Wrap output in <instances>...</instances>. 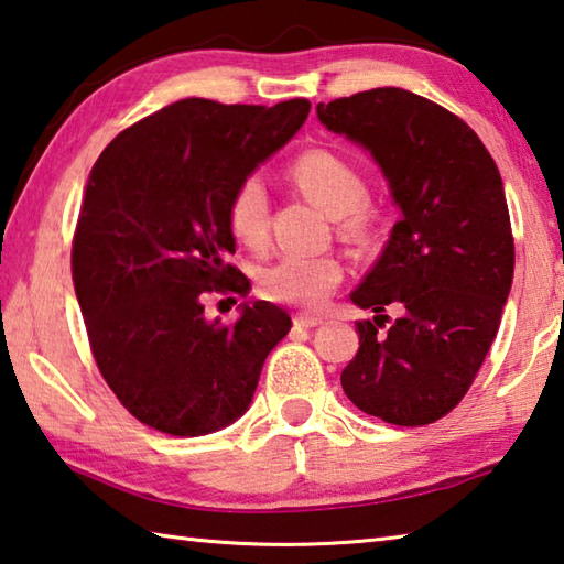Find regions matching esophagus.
<instances>
[{
	"instance_id": "1",
	"label": "esophagus",
	"mask_w": 564,
	"mask_h": 564,
	"mask_svg": "<svg viewBox=\"0 0 564 564\" xmlns=\"http://www.w3.org/2000/svg\"><path fill=\"white\" fill-rule=\"evenodd\" d=\"M322 324V317H314V314H294V327L300 329H312Z\"/></svg>"
}]
</instances>
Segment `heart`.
<instances>
[{
  "label": "heart",
  "instance_id": "b5f03b06",
  "mask_svg": "<svg viewBox=\"0 0 564 564\" xmlns=\"http://www.w3.org/2000/svg\"><path fill=\"white\" fill-rule=\"evenodd\" d=\"M292 185L334 217L337 232L354 247H369L379 237L381 213L367 197V177L347 158L312 148L288 167ZM227 227L237 242L262 252L270 242V197L260 177H245L227 203ZM344 264L334 254H282L260 270L267 300L294 307H319L339 288Z\"/></svg>",
  "mask_w": 564,
  "mask_h": 564
}]
</instances>
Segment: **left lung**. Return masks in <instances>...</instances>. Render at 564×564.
<instances>
[{
	"label": "left lung",
	"mask_w": 564,
	"mask_h": 564,
	"mask_svg": "<svg viewBox=\"0 0 564 564\" xmlns=\"http://www.w3.org/2000/svg\"><path fill=\"white\" fill-rule=\"evenodd\" d=\"M317 116L367 148L403 213L351 292L377 317L357 322L341 389L369 416L426 426L466 397L500 327L516 267L502 177L463 118L403 88L319 104ZM389 303L402 317L383 330Z\"/></svg>",
	"instance_id": "left-lung-1"
}]
</instances>
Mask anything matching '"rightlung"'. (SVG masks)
I'll return each mask as SVG.
<instances>
[{"label":"right lung","instance_id":"1","mask_svg":"<svg viewBox=\"0 0 564 564\" xmlns=\"http://www.w3.org/2000/svg\"><path fill=\"white\" fill-rule=\"evenodd\" d=\"M312 104L183 98L118 133L88 175L72 276L88 344L133 416L171 436H205L247 411L290 314L245 304L232 324L205 319V294H247L227 262V203L290 141ZM232 300V297H230ZM235 304V302H232Z\"/></svg>","mask_w":564,"mask_h":564}]
</instances>
